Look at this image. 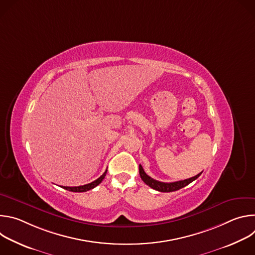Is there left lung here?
<instances>
[{"label":"left lung","mask_w":255,"mask_h":255,"mask_svg":"<svg viewBox=\"0 0 255 255\" xmlns=\"http://www.w3.org/2000/svg\"><path fill=\"white\" fill-rule=\"evenodd\" d=\"M203 172V171H202ZM202 172L198 173L197 175L184 179V180H178V181H173V183H162V181H158L156 179H153L152 177H150L149 175H147L145 173L143 167L141 166V164H139V174L141 179L144 181L145 184L147 186H149L150 188H152L153 190H156L158 192H162V193H169V192H174L177 191L181 188H184L186 186H188L189 184H191L192 181H194L195 179H197Z\"/></svg>","instance_id":"1"}]
</instances>
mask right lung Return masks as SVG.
Listing matches in <instances>:
<instances>
[{"label": "right lung", "mask_w": 255, "mask_h": 255, "mask_svg": "<svg viewBox=\"0 0 255 255\" xmlns=\"http://www.w3.org/2000/svg\"><path fill=\"white\" fill-rule=\"evenodd\" d=\"M106 173H107V170L99 177L97 178L96 180L92 181V183L90 184H87V185H84V186H79V187H61L69 192H74V193H83V192H87V191H90L94 188H96L98 185H100L102 183V180L105 178L106 176Z\"/></svg>", "instance_id": "1"}]
</instances>
